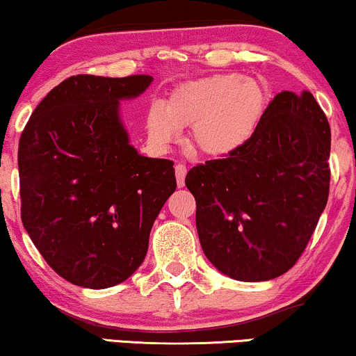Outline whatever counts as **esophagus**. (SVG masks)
<instances>
[{"instance_id":"obj_1","label":"esophagus","mask_w":356,"mask_h":356,"mask_svg":"<svg viewBox=\"0 0 356 356\" xmlns=\"http://www.w3.org/2000/svg\"><path fill=\"white\" fill-rule=\"evenodd\" d=\"M175 175H177V184L178 188L184 186V178H186V167L183 163L175 165Z\"/></svg>"}]
</instances>
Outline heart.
Masks as SVG:
<instances>
[{
    "label": "heart",
    "instance_id": "b5f03b06",
    "mask_svg": "<svg viewBox=\"0 0 356 356\" xmlns=\"http://www.w3.org/2000/svg\"><path fill=\"white\" fill-rule=\"evenodd\" d=\"M267 104L262 82L238 72L213 74L177 87L167 108L150 106L145 131L154 144L167 145L177 139L179 128H191L193 150L209 159H225L252 139Z\"/></svg>",
    "mask_w": 356,
    "mask_h": 356
}]
</instances>
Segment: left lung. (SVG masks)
Instances as JSON below:
<instances>
[{"mask_svg": "<svg viewBox=\"0 0 356 356\" xmlns=\"http://www.w3.org/2000/svg\"><path fill=\"white\" fill-rule=\"evenodd\" d=\"M329 154V121L313 94L285 90L240 152L189 170L207 259L241 282L291 269L327 204Z\"/></svg>", "mask_w": 356, "mask_h": 356, "instance_id": "left-lung-1", "label": "left lung"}]
</instances>
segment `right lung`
Masks as SVG:
<instances>
[{"label":"right lung","instance_id":"add662e5","mask_svg":"<svg viewBox=\"0 0 356 356\" xmlns=\"http://www.w3.org/2000/svg\"><path fill=\"white\" fill-rule=\"evenodd\" d=\"M154 77L77 74L48 92L19 139L21 218L48 266L86 289H108L143 264L173 162L129 144L120 100Z\"/></svg>","mask_w":356,"mask_h":356}]
</instances>
